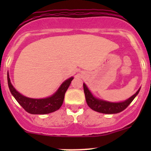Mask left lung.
Listing matches in <instances>:
<instances>
[{
    "instance_id": "1",
    "label": "left lung",
    "mask_w": 151,
    "mask_h": 151,
    "mask_svg": "<svg viewBox=\"0 0 151 151\" xmlns=\"http://www.w3.org/2000/svg\"><path fill=\"white\" fill-rule=\"evenodd\" d=\"M83 88L85 100L89 107L94 111L105 113V114H113V113H118L123 111L125 108L132 102L134 97L138 95L141 89H138L135 94H133L132 97L125 101H121V102H110V101H104V100L94 97L85 83H83Z\"/></svg>"
}]
</instances>
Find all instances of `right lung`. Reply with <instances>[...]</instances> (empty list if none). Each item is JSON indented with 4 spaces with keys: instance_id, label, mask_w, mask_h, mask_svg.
Segmentation results:
<instances>
[{
    "instance_id": "obj_1",
    "label": "right lung",
    "mask_w": 151,
    "mask_h": 151,
    "mask_svg": "<svg viewBox=\"0 0 151 151\" xmlns=\"http://www.w3.org/2000/svg\"><path fill=\"white\" fill-rule=\"evenodd\" d=\"M73 79V77H70L64 81L53 95L45 98L36 99L26 97L17 91L11 84L9 73H7L8 86L12 95L24 110L31 114H47L59 110L63 103L65 93Z\"/></svg>"
}]
</instances>
